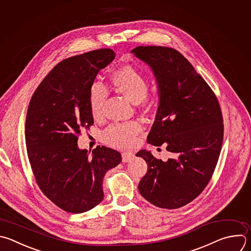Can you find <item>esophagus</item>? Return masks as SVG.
<instances>
[{"label": "esophagus", "instance_id": "esophagus-1", "mask_svg": "<svg viewBox=\"0 0 251 251\" xmlns=\"http://www.w3.org/2000/svg\"><path fill=\"white\" fill-rule=\"evenodd\" d=\"M134 158V153L132 151H123L122 152V161L124 162H128L130 160H132Z\"/></svg>", "mask_w": 251, "mask_h": 251}]
</instances>
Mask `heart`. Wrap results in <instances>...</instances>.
Segmentation results:
<instances>
[{
  "label": "heart",
  "instance_id": "heart-1",
  "mask_svg": "<svg viewBox=\"0 0 251 251\" xmlns=\"http://www.w3.org/2000/svg\"><path fill=\"white\" fill-rule=\"evenodd\" d=\"M112 89L123 95L133 103H148L149 80L147 76L135 67L126 65L114 70L109 77ZM107 90L100 82L95 81L89 88L88 101L91 113L95 119L102 114ZM142 125L137 121L116 123L108 126L101 133L104 144L115 149H125L133 146L137 136L142 132Z\"/></svg>",
  "mask_w": 251,
  "mask_h": 251
}]
</instances>
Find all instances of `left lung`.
<instances>
[{"label": "left lung", "instance_id": "1", "mask_svg": "<svg viewBox=\"0 0 251 251\" xmlns=\"http://www.w3.org/2000/svg\"><path fill=\"white\" fill-rule=\"evenodd\" d=\"M153 71L159 104L148 143H163L174 157L162 161L142 150L148 171L139 183L152 205L177 209L199 196L208 185L220 156L224 123L218 99L205 79L177 50L138 46L132 50Z\"/></svg>", "mask_w": 251, "mask_h": 251}]
</instances>
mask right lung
I'll use <instances>...</instances> for the list:
<instances>
[{"mask_svg": "<svg viewBox=\"0 0 251 251\" xmlns=\"http://www.w3.org/2000/svg\"><path fill=\"white\" fill-rule=\"evenodd\" d=\"M115 58L109 48L73 56L58 63L29 101L25 144L36 183L60 209L87 212L103 199L107 171L121 161L119 151L98 146L90 155L77 148L81 130L94 124L89 88L98 73Z\"/></svg>", "mask_w": 251, "mask_h": 251, "instance_id": "add662e5", "label": "right lung"}]
</instances>
